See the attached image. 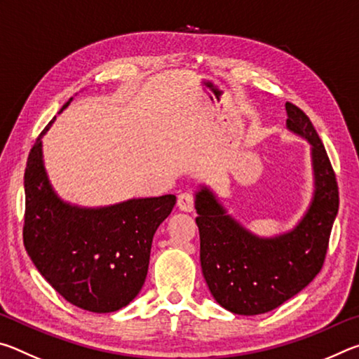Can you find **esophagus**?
<instances>
[{
    "label": "esophagus",
    "mask_w": 359,
    "mask_h": 359,
    "mask_svg": "<svg viewBox=\"0 0 359 359\" xmlns=\"http://www.w3.org/2000/svg\"><path fill=\"white\" fill-rule=\"evenodd\" d=\"M177 205L180 210L184 212H191L194 209V196L191 193H180L179 198H177Z\"/></svg>",
    "instance_id": "esophagus-1"
}]
</instances>
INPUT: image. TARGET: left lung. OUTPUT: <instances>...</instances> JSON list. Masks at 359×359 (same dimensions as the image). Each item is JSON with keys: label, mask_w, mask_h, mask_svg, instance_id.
Segmentation results:
<instances>
[{"label": "left lung", "mask_w": 359, "mask_h": 359, "mask_svg": "<svg viewBox=\"0 0 359 359\" xmlns=\"http://www.w3.org/2000/svg\"><path fill=\"white\" fill-rule=\"evenodd\" d=\"M287 128L312 145L313 198L288 233L261 238L228 215L208 187L196 191L194 209L201 239V267L212 296L226 311L259 315L299 293L323 267L339 188L325 145L312 121L287 102Z\"/></svg>", "instance_id": "8db88e82"}]
</instances>
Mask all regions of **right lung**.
Listing matches in <instances>:
<instances>
[{
    "label": "right lung",
    "mask_w": 359,
    "mask_h": 359,
    "mask_svg": "<svg viewBox=\"0 0 359 359\" xmlns=\"http://www.w3.org/2000/svg\"><path fill=\"white\" fill-rule=\"evenodd\" d=\"M52 123L28 155L23 244L41 276L72 306L115 312L141 291L154 234L171 214L175 196L128 199L106 208L65 203L42 160V136Z\"/></svg>",
    "instance_id": "right-lung-1"
}]
</instances>
